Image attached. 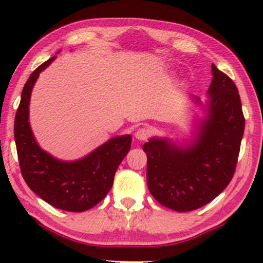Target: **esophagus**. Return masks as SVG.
I'll return each instance as SVG.
<instances>
[{
  "mask_svg": "<svg viewBox=\"0 0 263 263\" xmlns=\"http://www.w3.org/2000/svg\"><path fill=\"white\" fill-rule=\"evenodd\" d=\"M135 138L139 140V141H145L149 138V130L146 128H139L138 130L135 132Z\"/></svg>",
  "mask_w": 263,
  "mask_h": 263,
  "instance_id": "34e87169",
  "label": "esophagus"
}]
</instances>
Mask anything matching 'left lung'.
I'll return each mask as SVG.
<instances>
[{"label":"left lung","instance_id":"1","mask_svg":"<svg viewBox=\"0 0 263 263\" xmlns=\"http://www.w3.org/2000/svg\"><path fill=\"white\" fill-rule=\"evenodd\" d=\"M207 116L190 145L152 138L147 154V185L152 196L176 212L210 203L231 182L244 133L242 103L235 82L212 64ZM200 103V98H194Z\"/></svg>","mask_w":263,"mask_h":263}]
</instances>
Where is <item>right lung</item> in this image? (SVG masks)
<instances>
[{
    "label": "right lung",
    "mask_w": 263,
    "mask_h": 263,
    "mask_svg": "<svg viewBox=\"0 0 263 263\" xmlns=\"http://www.w3.org/2000/svg\"><path fill=\"white\" fill-rule=\"evenodd\" d=\"M53 60L55 57L41 64L24 86L14 122L17 159L28 188L41 199L60 210L84 212L95 207L109 193L118 165L130 151L132 136L110 139L75 161L59 160L43 151L32 134L28 105L39 73Z\"/></svg>",
    "instance_id": "right-lung-1"
}]
</instances>
